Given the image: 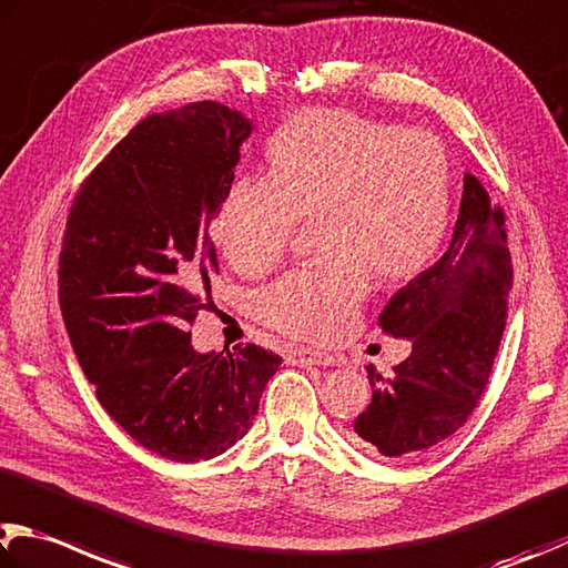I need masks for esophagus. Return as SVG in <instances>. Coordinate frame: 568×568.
Here are the masks:
<instances>
[{
	"instance_id": "1",
	"label": "esophagus",
	"mask_w": 568,
	"mask_h": 568,
	"mask_svg": "<svg viewBox=\"0 0 568 568\" xmlns=\"http://www.w3.org/2000/svg\"><path fill=\"white\" fill-rule=\"evenodd\" d=\"M285 359L291 365H301V367H307V365H335L337 359L333 355L327 353H317V349H311V347H287L285 349Z\"/></svg>"
}]
</instances>
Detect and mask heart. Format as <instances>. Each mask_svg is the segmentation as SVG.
<instances>
[{"instance_id":"b5f03b06","label":"heart","mask_w":568,"mask_h":568,"mask_svg":"<svg viewBox=\"0 0 568 568\" xmlns=\"http://www.w3.org/2000/svg\"><path fill=\"white\" fill-rule=\"evenodd\" d=\"M267 179H239L213 239L235 271L263 275L285 257L297 221L315 219L323 261L257 295L267 327L333 343L365 301L369 271L402 283L425 271L452 219V163L435 133L345 109L293 113L265 146Z\"/></svg>"}]
</instances>
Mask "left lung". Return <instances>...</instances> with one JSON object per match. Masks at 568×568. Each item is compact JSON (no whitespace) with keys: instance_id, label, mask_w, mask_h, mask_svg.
<instances>
[{"instance_id":"1","label":"left lung","mask_w":568,"mask_h":568,"mask_svg":"<svg viewBox=\"0 0 568 568\" xmlns=\"http://www.w3.org/2000/svg\"><path fill=\"white\" fill-rule=\"evenodd\" d=\"M509 291L504 211L467 173L447 253L379 313L385 333L407 337L412 353L389 377L367 367L373 402L353 425L359 447L407 459L455 435L489 383Z\"/></svg>"}]
</instances>
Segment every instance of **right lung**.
I'll return each mask as SVG.
<instances>
[{
    "label": "right lung",
    "instance_id": "right-lung-1",
    "mask_svg": "<svg viewBox=\"0 0 568 568\" xmlns=\"http://www.w3.org/2000/svg\"><path fill=\"white\" fill-rule=\"evenodd\" d=\"M251 131L215 101L151 113L81 183L61 241L59 305L81 369L113 422L173 462L248 435L283 363L257 345H191L219 275L209 225Z\"/></svg>",
    "mask_w": 568,
    "mask_h": 568
}]
</instances>
